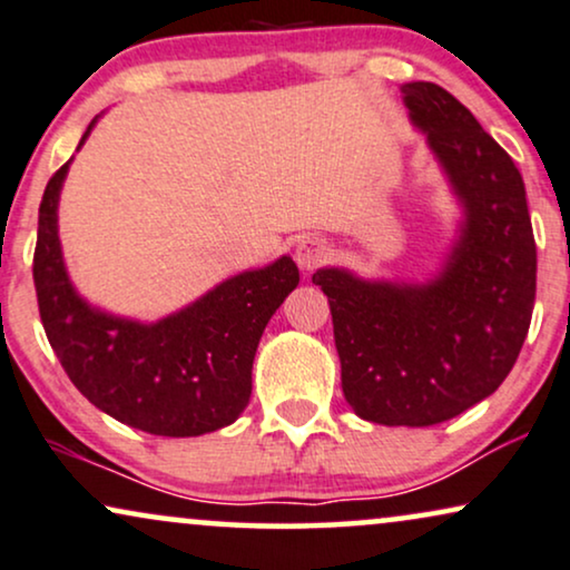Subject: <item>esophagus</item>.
Masks as SVG:
<instances>
[{
    "mask_svg": "<svg viewBox=\"0 0 570 570\" xmlns=\"http://www.w3.org/2000/svg\"><path fill=\"white\" fill-rule=\"evenodd\" d=\"M328 242L321 239V236H305V239H299L297 247H294V261H297L302 271L321 268V265L328 261Z\"/></svg>",
    "mask_w": 570,
    "mask_h": 570,
    "instance_id": "1",
    "label": "esophagus"
}]
</instances>
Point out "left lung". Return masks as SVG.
Instances as JSON below:
<instances>
[{"instance_id":"1","label":"left lung","mask_w":570,"mask_h":570,"mask_svg":"<svg viewBox=\"0 0 570 570\" xmlns=\"http://www.w3.org/2000/svg\"><path fill=\"white\" fill-rule=\"evenodd\" d=\"M465 205V228L426 286L313 273L328 297L344 397L365 421L434 426L508 379L537 297V242L523 178L465 105L429 81L402 86Z\"/></svg>"}]
</instances>
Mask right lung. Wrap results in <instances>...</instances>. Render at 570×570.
<instances>
[{
	"label": "right lung",
	"instance_id": "add662e5",
	"mask_svg": "<svg viewBox=\"0 0 570 570\" xmlns=\"http://www.w3.org/2000/svg\"><path fill=\"white\" fill-rule=\"evenodd\" d=\"M65 173L68 163L41 197L33 286L47 338L68 379L91 405L147 434L199 436L234 423L249 402L263 331L299 284L297 265L281 257L268 268L223 281L155 326L110 318L78 299L65 276L57 239Z\"/></svg>",
	"mask_w": 570,
	"mask_h": 570
}]
</instances>
